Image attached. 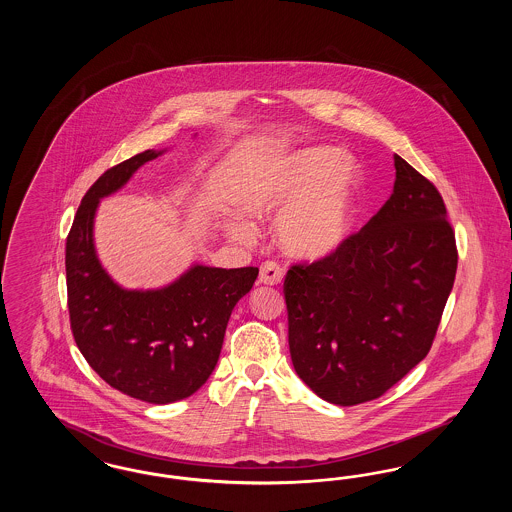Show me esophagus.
Wrapping results in <instances>:
<instances>
[{
  "label": "esophagus",
  "mask_w": 512,
  "mask_h": 512,
  "mask_svg": "<svg viewBox=\"0 0 512 512\" xmlns=\"http://www.w3.org/2000/svg\"><path fill=\"white\" fill-rule=\"evenodd\" d=\"M282 278H284V270L278 263H272V261L265 263L259 272V282L265 286H278Z\"/></svg>",
  "instance_id": "34e87169"
}]
</instances>
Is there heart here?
I'll use <instances>...</instances> for the list:
<instances>
[{
  "label": "heart",
  "mask_w": 512,
  "mask_h": 512,
  "mask_svg": "<svg viewBox=\"0 0 512 512\" xmlns=\"http://www.w3.org/2000/svg\"><path fill=\"white\" fill-rule=\"evenodd\" d=\"M361 167L336 147H305L268 161L253 172L238 195V207L253 220H273L274 240L299 261L317 263L336 255L351 236ZM226 230L249 240L244 220H230Z\"/></svg>",
  "instance_id": "obj_1"
}]
</instances>
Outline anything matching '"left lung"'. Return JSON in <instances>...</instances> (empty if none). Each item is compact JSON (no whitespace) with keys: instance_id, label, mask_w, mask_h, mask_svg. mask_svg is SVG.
<instances>
[{"instance_id":"obj_1","label":"left lung","mask_w":512,"mask_h":512,"mask_svg":"<svg viewBox=\"0 0 512 512\" xmlns=\"http://www.w3.org/2000/svg\"><path fill=\"white\" fill-rule=\"evenodd\" d=\"M455 272L441 195L395 155L393 194L363 230L336 255L286 274L297 376L341 407L380 397L428 355Z\"/></svg>"}]
</instances>
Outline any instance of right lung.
Returning a JSON list of instances; mask_svg holds the SVG:
<instances>
[{
	"label": "right lung",
	"mask_w": 512,
	"mask_h": 512,
	"mask_svg": "<svg viewBox=\"0 0 512 512\" xmlns=\"http://www.w3.org/2000/svg\"><path fill=\"white\" fill-rule=\"evenodd\" d=\"M165 151L147 149L99 176L76 211L65 253L80 353L111 388L153 405L186 399L207 382L230 315L259 274L257 267L195 263L163 288L126 290L101 267L94 244L99 199L119 192Z\"/></svg>",
	"instance_id": "1"
}]
</instances>
